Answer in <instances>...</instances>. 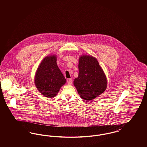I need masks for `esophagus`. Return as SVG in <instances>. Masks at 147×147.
Instances as JSON below:
<instances>
[{
	"label": "esophagus",
	"instance_id": "1",
	"mask_svg": "<svg viewBox=\"0 0 147 147\" xmlns=\"http://www.w3.org/2000/svg\"><path fill=\"white\" fill-rule=\"evenodd\" d=\"M73 83V79L72 78H70L68 80V85H71Z\"/></svg>",
	"mask_w": 147,
	"mask_h": 147
}]
</instances>
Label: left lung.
I'll list each match as a JSON object with an SVG mask.
<instances>
[{
    "label": "left lung",
    "instance_id": "left-lung-1",
    "mask_svg": "<svg viewBox=\"0 0 147 147\" xmlns=\"http://www.w3.org/2000/svg\"><path fill=\"white\" fill-rule=\"evenodd\" d=\"M78 68V77L73 83L81 98L90 101L105 91L107 78L96 58L91 56H80Z\"/></svg>",
    "mask_w": 147,
    "mask_h": 147
}]
</instances>
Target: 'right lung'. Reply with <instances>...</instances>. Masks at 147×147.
I'll use <instances>...</instances> for the list:
<instances>
[{"label": "right lung", "mask_w": 147, "mask_h": 147, "mask_svg": "<svg viewBox=\"0 0 147 147\" xmlns=\"http://www.w3.org/2000/svg\"><path fill=\"white\" fill-rule=\"evenodd\" d=\"M66 83V79L58 68L55 55L46 57L36 72L35 84L43 95L53 98Z\"/></svg>", "instance_id": "right-lung-1"}]
</instances>
